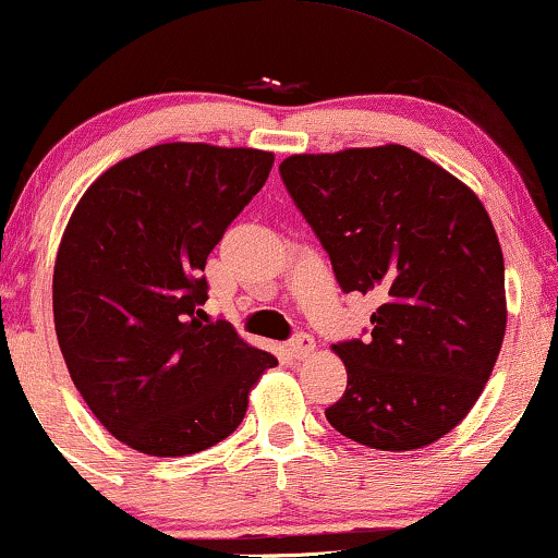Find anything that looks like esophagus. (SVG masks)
I'll use <instances>...</instances> for the list:
<instances>
[{"label": "esophagus", "mask_w": 558, "mask_h": 558, "mask_svg": "<svg viewBox=\"0 0 558 558\" xmlns=\"http://www.w3.org/2000/svg\"><path fill=\"white\" fill-rule=\"evenodd\" d=\"M314 348H317V343H314L312 335H306V332L296 335V338L288 343V351H291L293 359H306V355L314 353Z\"/></svg>", "instance_id": "1"}]
</instances>
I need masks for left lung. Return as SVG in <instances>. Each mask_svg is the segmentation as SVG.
I'll use <instances>...</instances> for the list:
<instances>
[{"instance_id": "1", "label": "left lung", "mask_w": 558, "mask_h": 558, "mask_svg": "<svg viewBox=\"0 0 558 558\" xmlns=\"http://www.w3.org/2000/svg\"><path fill=\"white\" fill-rule=\"evenodd\" d=\"M280 177L345 293L381 299L366 340L332 345L345 395L335 432L421 449L471 413L507 330L505 257L471 186L405 145L291 156Z\"/></svg>"}]
</instances>
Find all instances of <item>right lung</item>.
Here are the masks:
<instances>
[{"label":"right lung","mask_w":558,"mask_h":558,"mask_svg":"<svg viewBox=\"0 0 558 558\" xmlns=\"http://www.w3.org/2000/svg\"><path fill=\"white\" fill-rule=\"evenodd\" d=\"M254 147L166 143L87 186L53 265V327L106 432L153 458L218 445L272 353L210 322L205 262L272 169Z\"/></svg>","instance_id":"right-lung-1"}]
</instances>
